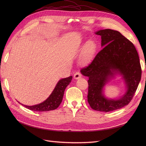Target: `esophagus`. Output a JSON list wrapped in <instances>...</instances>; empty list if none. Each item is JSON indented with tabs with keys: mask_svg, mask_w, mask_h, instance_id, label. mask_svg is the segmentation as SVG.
Returning a JSON list of instances; mask_svg holds the SVG:
<instances>
[{
	"mask_svg": "<svg viewBox=\"0 0 146 146\" xmlns=\"http://www.w3.org/2000/svg\"><path fill=\"white\" fill-rule=\"evenodd\" d=\"M82 77V74L80 72H76L74 74V78L75 79H79Z\"/></svg>",
	"mask_w": 146,
	"mask_h": 146,
	"instance_id": "1",
	"label": "esophagus"
}]
</instances>
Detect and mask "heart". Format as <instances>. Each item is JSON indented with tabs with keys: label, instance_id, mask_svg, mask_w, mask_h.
Here are the masks:
<instances>
[{
	"label": "heart",
	"instance_id": "obj_1",
	"mask_svg": "<svg viewBox=\"0 0 146 146\" xmlns=\"http://www.w3.org/2000/svg\"><path fill=\"white\" fill-rule=\"evenodd\" d=\"M86 48H87V54L84 57V58L82 60V63H86L88 62V59H89V54L93 51V50L95 48V44L93 42L90 41L88 43L87 46H86Z\"/></svg>",
	"mask_w": 146,
	"mask_h": 146
}]
</instances>
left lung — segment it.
Segmentation results:
<instances>
[{"instance_id": "obj_1", "label": "left lung", "mask_w": 146, "mask_h": 146, "mask_svg": "<svg viewBox=\"0 0 146 146\" xmlns=\"http://www.w3.org/2000/svg\"><path fill=\"white\" fill-rule=\"evenodd\" d=\"M96 34L101 36L104 48L80 72L89 77L88 101L91 108L110 112L122 108L131 102L141 80V68L135 46L119 32L106 29L97 31ZM116 72L123 76L127 90L120 99L108 100L104 96L103 88Z\"/></svg>"}]
</instances>
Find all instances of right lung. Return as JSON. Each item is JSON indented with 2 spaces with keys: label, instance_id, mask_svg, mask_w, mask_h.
<instances>
[{
  "label": "right lung",
  "instance_id": "1",
  "mask_svg": "<svg viewBox=\"0 0 146 146\" xmlns=\"http://www.w3.org/2000/svg\"><path fill=\"white\" fill-rule=\"evenodd\" d=\"M72 76H70L59 80L52 94L43 102L33 106L23 105L30 110L39 112L48 111L57 109L62 102L64 90L72 81Z\"/></svg>",
  "mask_w": 146,
  "mask_h": 146
}]
</instances>
